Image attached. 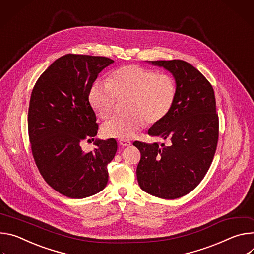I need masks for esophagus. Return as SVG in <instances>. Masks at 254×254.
<instances>
[{
    "mask_svg": "<svg viewBox=\"0 0 254 254\" xmlns=\"http://www.w3.org/2000/svg\"><path fill=\"white\" fill-rule=\"evenodd\" d=\"M119 144H120L121 146H123V147H126V146H130V145H131V142L129 141V140H123V139H121V140H119Z\"/></svg>",
    "mask_w": 254,
    "mask_h": 254,
    "instance_id": "34e87169",
    "label": "esophagus"
}]
</instances>
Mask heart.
I'll use <instances>...</instances> for the list:
<instances>
[{
  "mask_svg": "<svg viewBox=\"0 0 254 254\" xmlns=\"http://www.w3.org/2000/svg\"><path fill=\"white\" fill-rule=\"evenodd\" d=\"M176 95V82L171 75L131 64L113 70L107 82L96 80L89 91V102L96 114L106 119L116 101L126 99L124 110L128 114L112 117L102 127L106 137L126 140L143 128L144 120L154 124L163 119Z\"/></svg>",
  "mask_w": 254,
  "mask_h": 254,
  "instance_id": "b5f03b06",
  "label": "heart"
}]
</instances>
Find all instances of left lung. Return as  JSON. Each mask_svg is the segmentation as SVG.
<instances>
[{
    "label": "left lung",
    "instance_id": "left-lung-1",
    "mask_svg": "<svg viewBox=\"0 0 254 254\" xmlns=\"http://www.w3.org/2000/svg\"><path fill=\"white\" fill-rule=\"evenodd\" d=\"M147 63L173 74L177 95L168 114L148 130L170 144L133 143L141 152L137 181L152 195L178 199L201 183L212 163L219 136L215 94L208 79L187 62Z\"/></svg>",
    "mask_w": 254,
    "mask_h": 254
}]
</instances>
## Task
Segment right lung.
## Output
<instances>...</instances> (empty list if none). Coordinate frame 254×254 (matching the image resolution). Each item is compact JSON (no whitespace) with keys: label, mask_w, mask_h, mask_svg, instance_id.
<instances>
[{"label":"right lung","mask_w":254,"mask_h":254,"mask_svg":"<svg viewBox=\"0 0 254 254\" xmlns=\"http://www.w3.org/2000/svg\"><path fill=\"white\" fill-rule=\"evenodd\" d=\"M113 63L104 56L65 54L40 75L31 94L28 132L35 163L51 188L71 199L93 195L108 183L116 140L96 139L90 152L80 143L94 141L98 133L89 91Z\"/></svg>","instance_id":"add662e5"}]
</instances>
